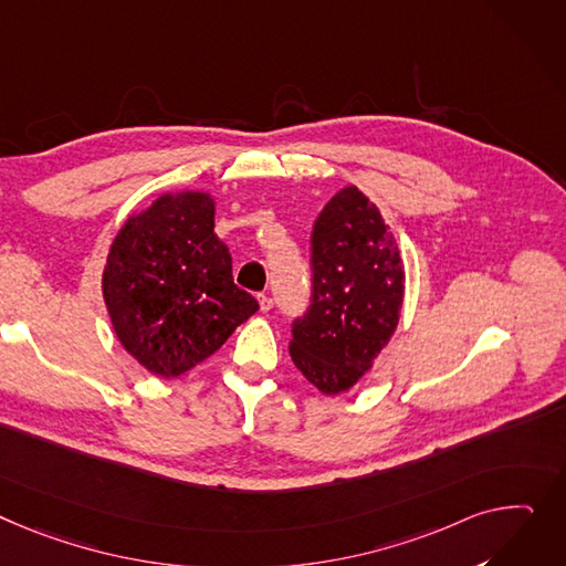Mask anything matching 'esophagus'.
I'll use <instances>...</instances> for the list:
<instances>
[{
  "mask_svg": "<svg viewBox=\"0 0 566 566\" xmlns=\"http://www.w3.org/2000/svg\"><path fill=\"white\" fill-rule=\"evenodd\" d=\"M259 310L263 312V314H269L271 310H273V297L271 295H259Z\"/></svg>",
  "mask_w": 566,
  "mask_h": 566,
  "instance_id": "obj_1",
  "label": "esophagus"
}]
</instances>
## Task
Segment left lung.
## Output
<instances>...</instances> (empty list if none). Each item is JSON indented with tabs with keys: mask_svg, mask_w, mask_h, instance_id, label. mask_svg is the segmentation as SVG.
Instances as JSON below:
<instances>
[{
	"mask_svg": "<svg viewBox=\"0 0 566 566\" xmlns=\"http://www.w3.org/2000/svg\"><path fill=\"white\" fill-rule=\"evenodd\" d=\"M312 269V305L293 323L289 353L307 382L338 396L391 342L405 297L396 237L357 186L342 188L316 218Z\"/></svg>",
	"mask_w": 566,
	"mask_h": 566,
	"instance_id": "8db88e82",
	"label": "left lung"
}]
</instances>
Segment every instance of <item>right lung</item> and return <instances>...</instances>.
<instances>
[{"instance_id": "1", "label": "right lung", "mask_w": 566, "mask_h": 566, "mask_svg": "<svg viewBox=\"0 0 566 566\" xmlns=\"http://www.w3.org/2000/svg\"><path fill=\"white\" fill-rule=\"evenodd\" d=\"M216 228V198L164 193L134 211L108 248L102 295L120 346L157 378L211 357L256 310L232 277Z\"/></svg>"}]
</instances>
